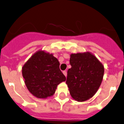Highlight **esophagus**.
Instances as JSON below:
<instances>
[{
  "label": "esophagus",
  "instance_id": "obj_1",
  "mask_svg": "<svg viewBox=\"0 0 124 124\" xmlns=\"http://www.w3.org/2000/svg\"><path fill=\"white\" fill-rule=\"evenodd\" d=\"M62 73H63V74H64V76L66 77V76H67V71H62Z\"/></svg>",
  "mask_w": 124,
  "mask_h": 124
}]
</instances>
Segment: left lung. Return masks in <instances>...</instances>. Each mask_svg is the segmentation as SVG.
Masks as SVG:
<instances>
[{
    "label": "left lung",
    "mask_w": 124,
    "mask_h": 124,
    "mask_svg": "<svg viewBox=\"0 0 124 124\" xmlns=\"http://www.w3.org/2000/svg\"><path fill=\"white\" fill-rule=\"evenodd\" d=\"M66 84L71 97L82 102L97 93L104 75L103 64L90 52L71 54Z\"/></svg>",
    "instance_id": "obj_1"
}]
</instances>
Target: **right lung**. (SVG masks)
I'll use <instances>...</instances> for the list:
<instances>
[{
	"label": "right lung",
	"mask_w": 124,
	"mask_h": 124,
	"mask_svg": "<svg viewBox=\"0 0 124 124\" xmlns=\"http://www.w3.org/2000/svg\"><path fill=\"white\" fill-rule=\"evenodd\" d=\"M22 75L27 88L38 99L53 96L57 85L66 79L57 58L42 50L36 52L24 64Z\"/></svg>",
	"instance_id": "add662e5"
}]
</instances>
